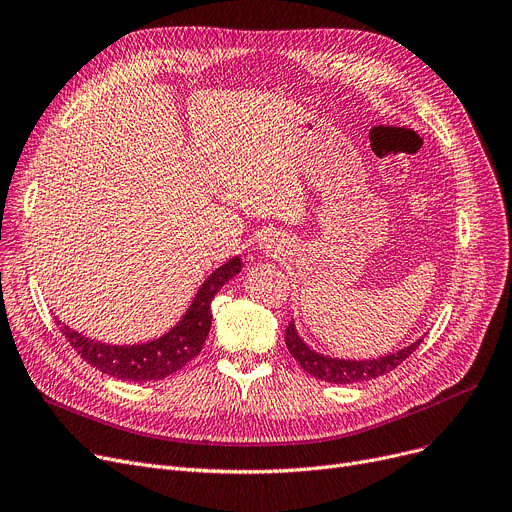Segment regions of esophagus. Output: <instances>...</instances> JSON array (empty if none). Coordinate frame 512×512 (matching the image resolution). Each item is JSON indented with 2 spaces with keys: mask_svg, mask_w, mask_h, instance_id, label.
<instances>
[{
  "mask_svg": "<svg viewBox=\"0 0 512 512\" xmlns=\"http://www.w3.org/2000/svg\"><path fill=\"white\" fill-rule=\"evenodd\" d=\"M284 247V240L278 238L276 234H265L261 238V249H265L267 253H280Z\"/></svg>",
  "mask_w": 512,
  "mask_h": 512,
  "instance_id": "1",
  "label": "esophagus"
}]
</instances>
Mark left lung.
I'll use <instances>...</instances> for the list:
<instances>
[{"label": "left lung", "instance_id": "8db88e82", "mask_svg": "<svg viewBox=\"0 0 512 512\" xmlns=\"http://www.w3.org/2000/svg\"><path fill=\"white\" fill-rule=\"evenodd\" d=\"M284 340L288 346V353L297 359V363L309 375H313V378L321 382H330V384H355V382H367L373 378H380V375L396 369L411 353H415V348L421 344L423 338L411 342L405 348H400L396 353L382 355L378 359H359V361L328 357L313 351V348L307 346L305 340L299 336L297 328H294V321H290L286 326Z\"/></svg>", "mask_w": 512, "mask_h": 512}]
</instances>
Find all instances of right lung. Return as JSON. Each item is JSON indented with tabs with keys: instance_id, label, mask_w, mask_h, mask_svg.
<instances>
[{
	"instance_id": "right-lung-1",
	"label": "right lung",
	"mask_w": 512,
	"mask_h": 512,
	"mask_svg": "<svg viewBox=\"0 0 512 512\" xmlns=\"http://www.w3.org/2000/svg\"><path fill=\"white\" fill-rule=\"evenodd\" d=\"M240 267V257H232L220 265L201 284L178 324L164 336L143 344H105L62 326V321H58V326L74 351L101 373L126 382L164 380L201 353L211 328V301L240 272Z\"/></svg>"
}]
</instances>
